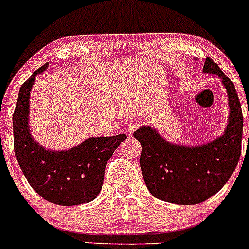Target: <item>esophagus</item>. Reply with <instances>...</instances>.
<instances>
[{
    "label": "esophagus",
    "mask_w": 249,
    "mask_h": 249,
    "mask_svg": "<svg viewBox=\"0 0 249 249\" xmlns=\"http://www.w3.org/2000/svg\"><path fill=\"white\" fill-rule=\"evenodd\" d=\"M140 126H141V122H139V120H132V122H130L126 126L127 134L132 135L134 131H136Z\"/></svg>",
    "instance_id": "34e87169"
}]
</instances>
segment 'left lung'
<instances>
[{
  "label": "left lung",
  "instance_id": "8db88e82",
  "mask_svg": "<svg viewBox=\"0 0 249 249\" xmlns=\"http://www.w3.org/2000/svg\"><path fill=\"white\" fill-rule=\"evenodd\" d=\"M204 73L221 79L229 97L230 115L220 137L203 146L171 144L149 126L134 132L142 146L140 165L152 196L176 204H197L220 191L237 166L242 143L243 115L232 81L207 57ZM249 109V108H248Z\"/></svg>",
  "mask_w": 249,
  "mask_h": 249
}]
</instances>
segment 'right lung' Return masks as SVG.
<instances>
[{
  "instance_id": "add662e5",
  "label": "right lung",
  "mask_w": 249,
  "mask_h": 249,
  "mask_svg": "<svg viewBox=\"0 0 249 249\" xmlns=\"http://www.w3.org/2000/svg\"><path fill=\"white\" fill-rule=\"evenodd\" d=\"M48 63L20 86L13 113L14 152L30 186L46 201L58 206H76L93 201L100 194L107 161L125 134L90 137L68 151H50L34 141L29 130V101L34 80Z\"/></svg>"
}]
</instances>
